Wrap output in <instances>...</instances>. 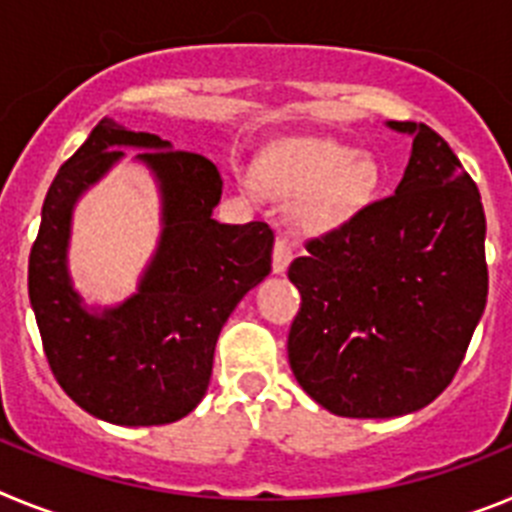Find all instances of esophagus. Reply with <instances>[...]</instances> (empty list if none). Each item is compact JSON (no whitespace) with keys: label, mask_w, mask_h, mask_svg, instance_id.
<instances>
[{"label":"esophagus","mask_w":512,"mask_h":512,"mask_svg":"<svg viewBox=\"0 0 512 512\" xmlns=\"http://www.w3.org/2000/svg\"><path fill=\"white\" fill-rule=\"evenodd\" d=\"M291 244H288L286 237H278L275 239V247H273V273H286L288 265H291Z\"/></svg>","instance_id":"obj_1"}]
</instances>
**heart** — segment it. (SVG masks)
Listing matches in <instances>:
<instances>
[{
    "label": "heart",
    "mask_w": 512,
    "mask_h": 512,
    "mask_svg": "<svg viewBox=\"0 0 512 512\" xmlns=\"http://www.w3.org/2000/svg\"><path fill=\"white\" fill-rule=\"evenodd\" d=\"M260 182L275 198L299 202V221L330 231L361 211L379 188V164L366 151L332 139H296L278 146L260 164ZM244 188L255 182L244 177Z\"/></svg>",
    "instance_id": "obj_1"
}]
</instances>
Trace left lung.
I'll return each instance as SVG.
<instances>
[{"label":"left lung","mask_w":512,"mask_h":512,"mask_svg":"<svg viewBox=\"0 0 512 512\" xmlns=\"http://www.w3.org/2000/svg\"><path fill=\"white\" fill-rule=\"evenodd\" d=\"M394 195L311 239L288 278L301 309L288 363L324 410L399 417L433 402L459 371L487 304L484 208L451 146L425 123Z\"/></svg>","instance_id":"8db88e82"}]
</instances>
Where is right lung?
<instances>
[{"instance_id":"right-lung-1","label":"right lung","mask_w":512,"mask_h":512,"mask_svg":"<svg viewBox=\"0 0 512 512\" xmlns=\"http://www.w3.org/2000/svg\"><path fill=\"white\" fill-rule=\"evenodd\" d=\"M126 148L140 151L134 161L158 182L163 231L137 293L115 307H87L68 270L73 206ZM221 188L206 157L113 118L92 128L51 182L30 250V306L53 376L97 420L167 425L201 404L221 327L265 281L273 255L268 224L213 219Z\"/></svg>"}]
</instances>
